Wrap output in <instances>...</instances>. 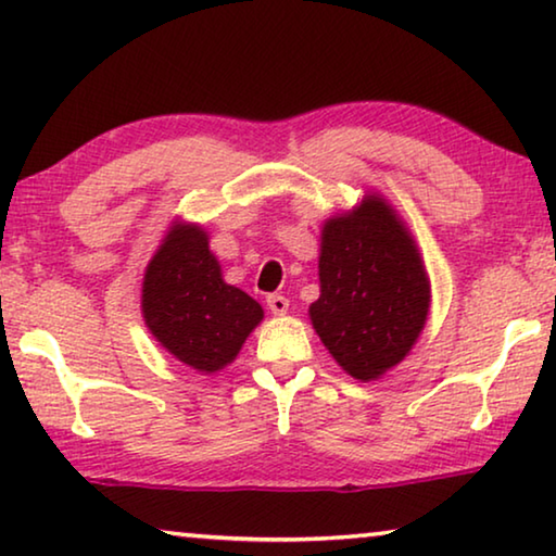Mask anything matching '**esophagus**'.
I'll return each mask as SVG.
<instances>
[{"label": "esophagus", "mask_w": 556, "mask_h": 556, "mask_svg": "<svg viewBox=\"0 0 556 556\" xmlns=\"http://www.w3.org/2000/svg\"><path fill=\"white\" fill-rule=\"evenodd\" d=\"M267 306H269L271 314H287L289 299L281 296V294H269V296H267Z\"/></svg>", "instance_id": "obj_1"}]
</instances>
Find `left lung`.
<instances>
[{
  "mask_svg": "<svg viewBox=\"0 0 556 556\" xmlns=\"http://www.w3.org/2000/svg\"><path fill=\"white\" fill-rule=\"evenodd\" d=\"M321 296L308 316L355 380H378L412 351L429 314V277L404 223L380 195L321 230Z\"/></svg>",
  "mask_w": 556,
  "mask_h": 556,
  "instance_id": "8db88e82",
  "label": "left lung"
}]
</instances>
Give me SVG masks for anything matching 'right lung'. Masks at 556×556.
I'll return each mask as SVG.
<instances>
[{
	"instance_id": "add662e5",
	"label": "right lung",
	"mask_w": 556,
	"mask_h": 556,
	"mask_svg": "<svg viewBox=\"0 0 556 556\" xmlns=\"http://www.w3.org/2000/svg\"><path fill=\"white\" fill-rule=\"evenodd\" d=\"M142 314L156 341L199 372L232 363L265 316L255 299L225 285L208 235L186 223H176L149 260Z\"/></svg>"
}]
</instances>
